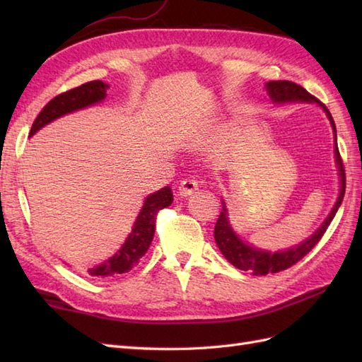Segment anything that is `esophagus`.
<instances>
[{
    "label": "esophagus",
    "mask_w": 362,
    "mask_h": 362,
    "mask_svg": "<svg viewBox=\"0 0 362 362\" xmlns=\"http://www.w3.org/2000/svg\"><path fill=\"white\" fill-rule=\"evenodd\" d=\"M177 189H179L180 196L193 194L197 189V180H194L193 177H185V179H182L179 182V187H177Z\"/></svg>",
    "instance_id": "esophagus-1"
}]
</instances>
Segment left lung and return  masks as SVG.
Segmentation results:
<instances>
[{
  "mask_svg": "<svg viewBox=\"0 0 362 362\" xmlns=\"http://www.w3.org/2000/svg\"><path fill=\"white\" fill-rule=\"evenodd\" d=\"M266 90L269 96L274 103H288V101H302V103H317L322 109L325 110L327 117L332 122L333 132L336 136V126L332 113L325 107V104H320L317 98H314L311 93H308L302 86H297V83L291 82V81H271L266 83ZM336 149V163L337 168H339V175H341V193L339 197H337V202L334 204L332 213L328 214V218L325 219L324 224L319 227V230L314 233L308 240L303 241L297 247H292L288 250L283 252H266V250H259L252 247V245L243 243L240 238L235 235V232L232 230L228 224L227 219V210L226 205H222V211L218 218L216 226H214V241H216L219 250L222 252L230 263H232L235 267L241 269V271H247L253 275H266V274H276L281 272L284 269H288L291 266H294L296 263H298L306 253H310V250L316 245L324 233L327 232V228L329 226V222L333 221L334 214L339 209L342 204V199L345 194V169H344V163L341 158L339 149H337V143L334 144Z\"/></svg>",
  "mask_w": 362,
  "mask_h": 362,
  "instance_id": "obj_1",
  "label": "left lung"
}]
</instances>
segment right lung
<instances>
[{
    "label": "right lung",
    "instance_id": "obj_1",
    "mask_svg": "<svg viewBox=\"0 0 362 362\" xmlns=\"http://www.w3.org/2000/svg\"><path fill=\"white\" fill-rule=\"evenodd\" d=\"M107 87L109 86L103 81H91L52 98L43 107L42 112L37 115L29 135H34L37 130H40L48 122L62 117V115L71 113L74 110H79L83 109V107L103 101L107 96ZM171 204L173 193L169 187L161 188L157 193L146 197L143 209L134 224L132 233L129 235L126 243L122 244V247L112 258L107 259L105 263L95 266L88 272L93 276H112L118 274H126L134 266H136L138 261L148 252L152 243L153 233H156V219L158 211L166 209Z\"/></svg>",
    "mask_w": 362,
    "mask_h": 362
}]
</instances>
